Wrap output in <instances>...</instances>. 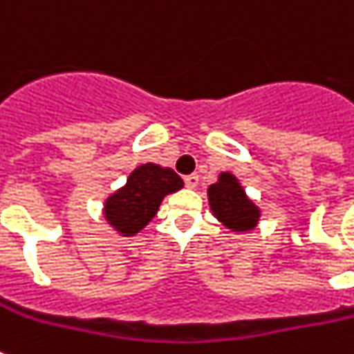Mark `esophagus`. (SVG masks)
<instances>
[{"label":"esophagus","instance_id":"obj_1","mask_svg":"<svg viewBox=\"0 0 354 354\" xmlns=\"http://www.w3.org/2000/svg\"><path fill=\"white\" fill-rule=\"evenodd\" d=\"M183 182H185V185H187L189 189H196V187H198L200 176H198V174H189V176L183 178Z\"/></svg>","mask_w":354,"mask_h":354}]
</instances>
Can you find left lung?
<instances>
[{"label": "left lung", "instance_id": "8db88e82", "mask_svg": "<svg viewBox=\"0 0 354 354\" xmlns=\"http://www.w3.org/2000/svg\"><path fill=\"white\" fill-rule=\"evenodd\" d=\"M207 198L213 215L232 232H250L257 226L261 211L248 198L239 180L230 172H222L218 182L209 185Z\"/></svg>", "mask_w": 354, "mask_h": 354}]
</instances>
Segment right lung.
<instances>
[{"mask_svg": "<svg viewBox=\"0 0 354 354\" xmlns=\"http://www.w3.org/2000/svg\"><path fill=\"white\" fill-rule=\"evenodd\" d=\"M182 187L183 180L172 169L145 163L128 176L124 187L108 196L104 216L121 235L132 236L152 221L167 194Z\"/></svg>", "mask_w": 354, "mask_h": 354, "instance_id": "add662e5", "label": "right lung"}]
</instances>
